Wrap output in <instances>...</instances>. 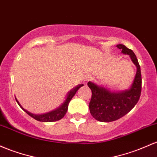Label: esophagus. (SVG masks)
<instances>
[{
  "instance_id": "34e87169",
  "label": "esophagus",
  "mask_w": 157,
  "mask_h": 157,
  "mask_svg": "<svg viewBox=\"0 0 157 157\" xmlns=\"http://www.w3.org/2000/svg\"><path fill=\"white\" fill-rule=\"evenodd\" d=\"M91 79H92V77L90 76V75H86L85 78H84V84H87V83L89 81H90Z\"/></svg>"
}]
</instances>
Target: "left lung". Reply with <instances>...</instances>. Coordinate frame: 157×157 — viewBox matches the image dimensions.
I'll return each instance as SVG.
<instances>
[{
    "mask_svg": "<svg viewBox=\"0 0 157 157\" xmlns=\"http://www.w3.org/2000/svg\"><path fill=\"white\" fill-rule=\"evenodd\" d=\"M117 47L122 53L129 55L136 66L137 71L131 88L122 92H110L93 82H88V87L92 91L90 111L95 119L102 122L116 121L131 111L140 99L142 90V75L136 56L133 50L124 45L119 44Z\"/></svg>",
    "mask_w": 157,
    "mask_h": 157,
    "instance_id": "1",
    "label": "left lung"
}]
</instances>
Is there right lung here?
I'll list each match as a JSON object with an SVG mask.
<instances>
[{
  "instance_id": "1",
  "label": "right lung",
  "mask_w": 157,
  "mask_h": 157,
  "mask_svg": "<svg viewBox=\"0 0 157 157\" xmlns=\"http://www.w3.org/2000/svg\"><path fill=\"white\" fill-rule=\"evenodd\" d=\"M82 86H83V84H80V85L76 86V87H74L73 89H72L71 90L67 93V96L66 100H65L64 103L61 104V105L59 107H58V108L56 109V110H52V111L47 113L45 114H42V115H36V114H33L31 113L28 112L27 110H25V109L23 108L21 105L20 104H19V102L17 101L16 98H15V99H16V101L17 102L19 106L21 107L23 110H24V111L28 114V115L30 116L31 117H33V119H35L36 120L39 121H44V122L56 121L60 120V119H61L64 117V115L66 114L67 111L68 105H69V102L70 101V100H71L72 98L73 97V96L75 94V93L77 92V90H78L81 87H82Z\"/></svg>"
}]
</instances>
